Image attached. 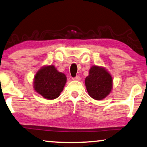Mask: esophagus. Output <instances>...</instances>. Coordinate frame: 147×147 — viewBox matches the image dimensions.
Segmentation results:
<instances>
[{
	"mask_svg": "<svg viewBox=\"0 0 147 147\" xmlns=\"http://www.w3.org/2000/svg\"><path fill=\"white\" fill-rule=\"evenodd\" d=\"M73 80H80V77L79 76H76V77L73 78Z\"/></svg>",
	"mask_w": 147,
	"mask_h": 147,
	"instance_id": "obj_1",
	"label": "esophagus"
}]
</instances>
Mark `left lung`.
<instances>
[{"mask_svg": "<svg viewBox=\"0 0 147 147\" xmlns=\"http://www.w3.org/2000/svg\"><path fill=\"white\" fill-rule=\"evenodd\" d=\"M85 86L90 96L97 100L104 99L113 88V78L105 68L92 66L85 78Z\"/></svg>", "mask_w": 147, "mask_h": 147, "instance_id": "obj_1", "label": "left lung"}]
</instances>
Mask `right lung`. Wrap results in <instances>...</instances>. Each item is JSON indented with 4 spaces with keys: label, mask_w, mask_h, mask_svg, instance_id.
<instances>
[{
    "label": "right lung",
    "mask_w": 147,
    "mask_h": 147,
    "mask_svg": "<svg viewBox=\"0 0 147 147\" xmlns=\"http://www.w3.org/2000/svg\"><path fill=\"white\" fill-rule=\"evenodd\" d=\"M67 82V76L54 65L42 67L36 73L33 85L35 91L48 100L59 96Z\"/></svg>",
    "instance_id": "1"
}]
</instances>
